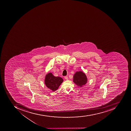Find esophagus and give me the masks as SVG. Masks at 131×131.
<instances>
[{
	"label": "esophagus",
	"instance_id": "obj_1",
	"mask_svg": "<svg viewBox=\"0 0 131 131\" xmlns=\"http://www.w3.org/2000/svg\"><path fill=\"white\" fill-rule=\"evenodd\" d=\"M64 79H66V80H68V76L64 77Z\"/></svg>",
	"mask_w": 131,
	"mask_h": 131
}]
</instances>
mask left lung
Wrapping results in <instances>:
<instances>
[{"label":"left lung","instance_id":"8db88e82","mask_svg":"<svg viewBox=\"0 0 131 131\" xmlns=\"http://www.w3.org/2000/svg\"><path fill=\"white\" fill-rule=\"evenodd\" d=\"M73 81L78 86L82 87L87 83V77L83 72L77 71L74 75Z\"/></svg>","mask_w":131,"mask_h":131}]
</instances>
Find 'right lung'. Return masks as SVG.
<instances>
[{
	"instance_id": "add662e5",
	"label": "right lung",
	"mask_w": 131,
	"mask_h": 131,
	"mask_svg": "<svg viewBox=\"0 0 131 131\" xmlns=\"http://www.w3.org/2000/svg\"><path fill=\"white\" fill-rule=\"evenodd\" d=\"M63 81V79L61 77L54 76L51 72L48 73L46 75L45 80L46 86L52 91H56L58 89Z\"/></svg>"
}]
</instances>
